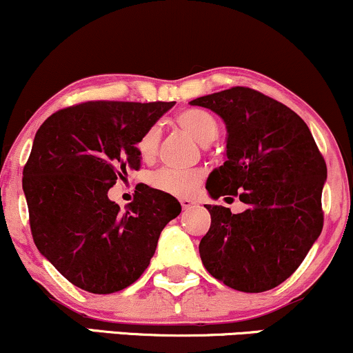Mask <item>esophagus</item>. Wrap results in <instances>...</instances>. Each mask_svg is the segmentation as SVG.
<instances>
[{"instance_id":"obj_1","label":"esophagus","mask_w":353,"mask_h":353,"mask_svg":"<svg viewBox=\"0 0 353 353\" xmlns=\"http://www.w3.org/2000/svg\"><path fill=\"white\" fill-rule=\"evenodd\" d=\"M194 204H196V202H194L192 199H188V197H182V199H181V205H182V209H189V208H192Z\"/></svg>"}]
</instances>
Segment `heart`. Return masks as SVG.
Instances as JSON below:
<instances>
[{"label": "heart", "mask_w": 353, "mask_h": 353, "mask_svg": "<svg viewBox=\"0 0 353 353\" xmlns=\"http://www.w3.org/2000/svg\"><path fill=\"white\" fill-rule=\"evenodd\" d=\"M176 123L199 144L205 145L212 143L217 136L216 119L201 109H185L177 114ZM157 148H159V132L156 128L148 129L136 143V151L144 163H151L156 157ZM202 181H204V171L201 169L164 168L151 176L154 189L177 197L192 196L201 188Z\"/></svg>", "instance_id": "b5f03b06"}]
</instances>
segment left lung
Listing matches in <instances>:
<instances>
[{"label": "left lung", "instance_id": "obj_1", "mask_svg": "<svg viewBox=\"0 0 353 353\" xmlns=\"http://www.w3.org/2000/svg\"><path fill=\"white\" fill-rule=\"evenodd\" d=\"M189 104L216 112L228 129L225 163L209 174V196L229 192L247 204L241 214L205 205L210 228L199 244L202 264L230 289H274L322 232L325 161L302 117L254 89L230 88Z\"/></svg>", "mask_w": 353, "mask_h": 353}]
</instances>
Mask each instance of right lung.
<instances>
[{
  "instance_id": "right-lung-1",
  "label": "right lung",
  "mask_w": 353,
  "mask_h": 353,
  "mask_svg": "<svg viewBox=\"0 0 353 353\" xmlns=\"http://www.w3.org/2000/svg\"><path fill=\"white\" fill-rule=\"evenodd\" d=\"M174 104L89 101L54 112L36 132L23 171L31 232L79 289L112 294L136 282L165 224L181 214L176 197L144 184L124 209L108 197L139 169L137 139Z\"/></svg>"
}]
</instances>
